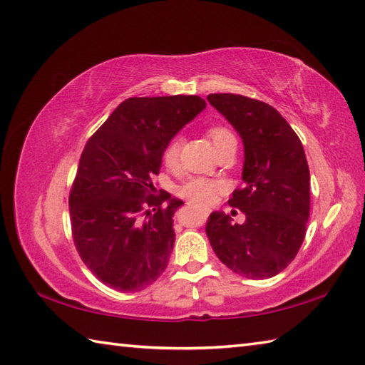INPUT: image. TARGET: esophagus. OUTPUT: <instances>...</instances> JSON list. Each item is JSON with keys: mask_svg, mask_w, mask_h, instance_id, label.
I'll return each mask as SVG.
<instances>
[{"mask_svg": "<svg viewBox=\"0 0 365 365\" xmlns=\"http://www.w3.org/2000/svg\"><path fill=\"white\" fill-rule=\"evenodd\" d=\"M188 207H192V204H188ZM204 213L207 215V210H204Z\"/></svg>", "mask_w": 365, "mask_h": 365, "instance_id": "34e87169", "label": "esophagus"}]
</instances>
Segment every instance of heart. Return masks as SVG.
Segmentation results:
<instances>
[{"label": "heart", "instance_id": "obj_1", "mask_svg": "<svg viewBox=\"0 0 365 365\" xmlns=\"http://www.w3.org/2000/svg\"><path fill=\"white\" fill-rule=\"evenodd\" d=\"M208 136H210L215 149L216 147H220L221 144L230 141V139H235V136L224 127H212L208 130ZM180 145H182L180 138H173L166 144L165 150H163V161H165L166 166L173 168L177 165L178 153H180ZM220 190H221V185L218 182L196 177V178H190L188 182H185L182 187L178 188V195L185 199H188L190 202L196 205H207L213 202Z\"/></svg>", "mask_w": 365, "mask_h": 365}]
</instances>
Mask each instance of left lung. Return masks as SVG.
Masks as SVG:
<instances>
[{
  "label": "left lung",
  "instance_id": "8db88e82",
  "mask_svg": "<svg viewBox=\"0 0 365 365\" xmlns=\"http://www.w3.org/2000/svg\"><path fill=\"white\" fill-rule=\"evenodd\" d=\"M245 145L243 187L229 205L246 215L243 224L213 212L205 232L215 254L234 273L268 279L297 257L311 213V174L298 135L273 106L237 94L207 97Z\"/></svg>",
  "mask_w": 365,
  "mask_h": 365
}]
</instances>
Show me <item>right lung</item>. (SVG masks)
I'll return each instance as SVG.
<instances>
[{"label": "right lung", "instance_id": "1", "mask_svg": "<svg viewBox=\"0 0 365 365\" xmlns=\"http://www.w3.org/2000/svg\"><path fill=\"white\" fill-rule=\"evenodd\" d=\"M205 105L197 96L127 98L84 145L68 196L72 237L84 265L111 289L143 290L166 269L183 202L153 195L152 177L166 144Z\"/></svg>", "mask_w": 365, "mask_h": 365}]
</instances>
